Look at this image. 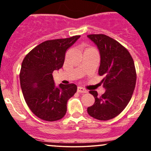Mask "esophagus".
I'll return each instance as SVG.
<instances>
[{"label":"esophagus","instance_id":"1","mask_svg":"<svg viewBox=\"0 0 151 151\" xmlns=\"http://www.w3.org/2000/svg\"><path fill=\"white\" fill-rule=\"evenodd\" d=\"M77 91L79 93H86L88 91L86 89H84V87H82V86H78Z\"/></svg>","mask_w":151,"mask_h":151}]
</instances>
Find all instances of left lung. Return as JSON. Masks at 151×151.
Listing matches in <instances>:
<instances>
[{
  "instance_id": "8db88e82",
  "label": "left lung",
  "mask_w": 151,
  "mask_h": 151,
  "mask_svg": "<svg viewBox=\"0 0 151 151\" xmlns=\"http://www.w3.org/2000/svg\"><path fill=\"white\" fill-rule=\"evenodd\" d=\"M87 37L99 51V74L104 77L101 83L106 89L100 97L96 91H89L95 102L87 112L98 120H109L120 114L132 97L136 81L134 62L129 52L113 38L103 34Z\"/></svg>"
}]
</instances>
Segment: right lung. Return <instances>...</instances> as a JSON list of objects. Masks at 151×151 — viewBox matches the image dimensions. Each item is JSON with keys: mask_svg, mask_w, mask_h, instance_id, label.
Here are the masks:
<instances>
[{"mask_svg": "<svg viewBox=\"0 0 151 151\" xmlns=\"http://www.w3.org/2000/svg\"><path fill=\"white\" fill-rule=\"evenodd\" d=\"M80 37L47 40L38 45L22 61L20 72L22 92L36 116L55 121L65 116L68 100L77 89L74 84H55L52 72L63 66L65 52Z\"/></svg>", "mask_w": 151, "mask_h": 151, "instance_id": "add662e5", "label": "right lung"}]
</instances>
